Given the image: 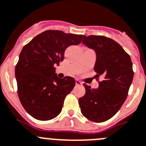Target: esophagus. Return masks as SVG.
I'll list each match as a JSON object with an SVG mask.
<instances>
[{"label": "esophagus", "mask_w": 146, "mask_h": 146, "mask_svg": "<svg viewBox=\"0 0 146 146\" xmlns=\"http://www.w3.org/2000/svg\"><path fill=\"white\" fill-rule=\"evenodd\" d=\"M76 85L77 86H80V85H82V82L81 81H80L79 80H76Z\"/></svg>", "instance_id": "34e87169"}]
</instances>
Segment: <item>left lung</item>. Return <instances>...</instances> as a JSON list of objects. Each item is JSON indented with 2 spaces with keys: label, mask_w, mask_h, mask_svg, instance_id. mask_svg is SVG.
Returning a JSON list of instances; mask_svg holds the SVG:
<instances>
[{
  "label": "left lung",
  "mask_w": 146,
  "mask_h": 146,
  "mask_svg": "<svg viewBox=\"0 0 146 146\" xmlns=\"http://www.w3.org/2000/svg\"><path fill=\"white\" fill-rule=\"evenodd\" d=\"M82 43L96 51L95 77L104 80L97 89L84 84L85 94L79 98V104L84 117L103 122L117 113L127 97L134 76L132 63L122 47L109 37L85 35Z\"/></svg>",
  "instance_id": "obj_1"
}]
</instances>
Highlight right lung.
Returning a JSON list of instances; mask_svg holds the SVG:
<instances>
[{
  "mask_svg": "<svg viewBox=\"0 0 146 146\" xmlns=\"http://www.w3.org/2000/svg\"><path fill=\"white\" fill-rule=\"evenodd\" d=\"M82 37L46 30L23 47L15 68L17 93L24 109L36 119L47 121L61 113L75 80L72 77L58 78L54 66L63 61L66 48L79 45Z\"/></svg>",
  "mask_w": 146,
  "mask_h": 146,
  "instance_id": "1",
  "label": "right lung"
}]
</instances>
